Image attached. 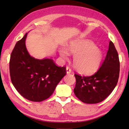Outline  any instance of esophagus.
<instances>
[{"label": "esophagus", "mask_w": 129, "mask_h": 129, "mask_svg": "<svg viewBox=\"0 0 129 129\" xmlns=\"http://www.w3.org/2000/svg\"><path fill=\"white\" fill-rule=\"evenodd\" d=\"M67 74H70L72 73V69H71L69 67H67Z\"/></svg>", "instance_id": "34e87169"}]
</instances>
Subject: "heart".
I'll return each instance as SVG.
<instances>
[{
  "instance_id": "heart-1",
  "label": "heart",
  "mask_w": 129,
  "mask_h": 129,
  "mask_svg": "<svg viewBox=\"0 0 129 129\" xmlns=\"http://www.w3.org/2000/svg\"><path fill=\"white\" fill-rule=\"evenodd\" d=\"M68 50L74 54L73 64L76 70L83 74L90 75L96 72L102 59V52L92 41L76 39L71 42ZM67 49H59V54L64 59H68L70 54Z\"/></svg>"
}]
</instances>
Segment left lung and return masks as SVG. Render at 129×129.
Returning a JSON list of instances; mask_svg holds the SVG:
<instances>
[{
	"label": "left lung",
	"instance_id": "left-lung-1",
	"mask_svg": "<svg viewBox=\"0 0 129 129\" xmlns=\"http://www.w3.org/2000/svg\"><path fill=\"white\" fill-rule=\"evenodd\" d=\"M120 61L114 43L110 41L106 56L97 72L91 76L75 74L74 92L79 100L86 104L101 102L113 91L118 81Z\"/></svg>",
	"mask_w": 129,
	"mask_h": 129
}]
</instances>
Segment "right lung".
I'll use <instances>...</instances> for the list:
<instances>
[{"mask_svg":"<svg viewBox=\"0 0 129 129\" xmlns=\"http://www.w3.org/2000/svg\"><path fill=\"white\" fill-rule=\"evenodd\" d=\"M27 34L16 43L11 53V81L24 98L40 102L53 94L57 84L66 75V68L57 67L51 59L39 60L30 55L25 46Z\"/></svg>","mask_w":129,"mask_h":129,"instance_id":"1","label":"right lung"}]
</instances>
